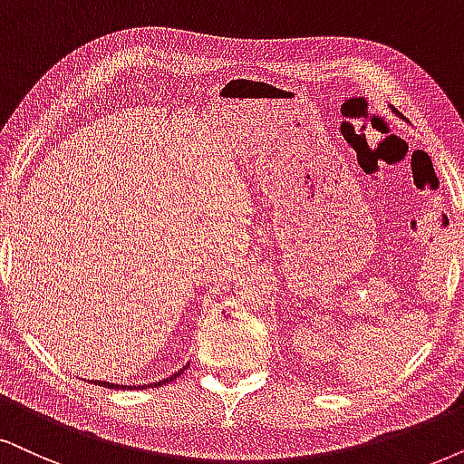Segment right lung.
Instances as JSON below:
<instances>
[{"instance_id": "obj_1", "label": "right lung", "mask_w": 464, "mask_h": 464, "mask_svg": "<svg viewBox=\"0 0 464 464\" xmlns=\"http://www.w3.org/2000/svg\"><path fill=\"white\" fill-rule=\"evenodd\" d=\"M184 371H186V368H181V371H178V372H175V374H171V377H167V379H164V381H158V383H148V385H139V388L137 390H148V388H154V385H162V383H169V381H173V379H178L179 377V374H184ZM93 383H96V385H104V388H111V390H126V385H117V383H109V381H93Z\"/></svg>"}]
</instances>
